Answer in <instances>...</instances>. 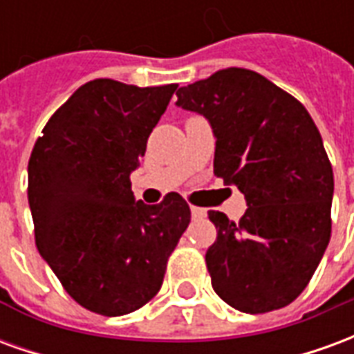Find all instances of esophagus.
I'll use <instances>...</instances> for the list:
<instances>
[{
    "label": "esophagus",
    "mask_w": 354,
    "mask_h": 354,
    "mask_svg": "<svg viewBox=\"0 0 354 354\" xmlns=\"http://www.w3.org/2000/svg\"><path fill=\"white\" fill-rule=\"evenodd\" d=\"M192 216L195 220H201V218H205L207 216V210L201 207H192Z\"/></svg>",
    "instance_id": "1"
}]
</instances>
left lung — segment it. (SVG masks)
<instances>
[{
    "label": "left lung",
    "mask_w": 354,
    "mask_h": 354,
    "mask_svg": "<svg viewBox=\"0 0 354 354\" xmlns=\"http://www.w3.org/2000/svg\"><path fill=\"white\" fill-rule=\"evenodd\" d=\"M176 96V106L208 119L214 174L248 205L239 223L208 212L218 230L205 258L212 288L250 315L292 304L332 233L334 172L317 124L301 102L245 68L220 70Z\"/></svg>",
    "instance_id": "1"
}]
</instances>
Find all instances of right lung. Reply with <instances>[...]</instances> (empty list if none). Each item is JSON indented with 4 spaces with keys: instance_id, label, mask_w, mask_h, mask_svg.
<instances>
[{
    "instance_id": "1",
    "label": "right lung",
    "mask_w": 354,
    "mask_h": 354,
    "mask_svg": "<svg viewBox=\"0 0 354 354\" xmlns=\"http://www.w3.org/2000/svg\"><path fill=\"white\" fill-rule=\"evenodd\" d=\"M178 85H81L53 113L28 162L35 245L70 296L119 317L159 292L192 212L178 193L134 201L131 172Z\"/></svg>"
}]
</instances>
